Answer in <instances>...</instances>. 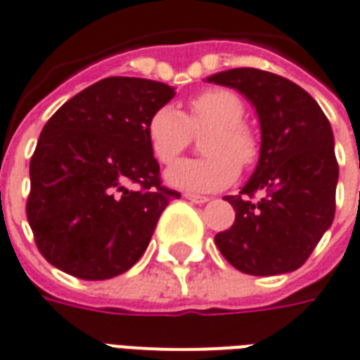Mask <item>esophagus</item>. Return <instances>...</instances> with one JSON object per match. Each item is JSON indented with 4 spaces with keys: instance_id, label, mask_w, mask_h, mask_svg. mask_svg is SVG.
<instances>
[{
    "instance_id": "obj_1",
    "label": "esophagus",
    "mask_w": 360,
    "mask_h": 360,
    "mask_svg": "<svg viewBox=\"0 0 360 360\" xmlns=\"http://www.w3.org/2000/svg\"><path fill=\"white\" fill-rule=\"evenodd\" d=\"M186 200L193 201V203H207L209 198L207 195H195V193H184Z\"/></svg>"
}]
</instances>
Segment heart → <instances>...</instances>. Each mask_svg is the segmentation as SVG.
<instances>
[{
    "instance_id": "obj_1",
    "label": "heart",
    "mask_w": 360,
    "mask_h": 360,
    "mask_svg": "<svg viewBox=\"0 0 360 360\" xmlns=\"http://www.w3.org/2000/svg\"><path fill=\"white\" fill-rule=\"evenodd\" d=\"M205 129L201 149L207 155L168 168V184L188 192H217L236 180L238 165L248 168L257 160L259 143L244 124V104L226 89L195 94L184 114L170 106L159 108L147 122V141L160 165H172L190 147L193 134Z\"/></svg>"
}]
</instances>
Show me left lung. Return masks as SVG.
<instances>
[{
  "mask_svg": "<svg viewBox=\"0 0 360 360\" xmlns=\"http://www.w3.org/2000/svg\"><path fill=\"white\" fill-rule=\"evenodd\" d=\"M207 81L240 91L262 127L256 172L238 195L225 198L236 219L217 234V248L242 274L295 271L335 215L339 167L330 122L304 89L269 71L236 68Z\"/></svg>",
  "mask_w": 360,
  "mask_h": 360,
  "instance_id": "obj_1",
  "label": "left lung"
}]
</instances>
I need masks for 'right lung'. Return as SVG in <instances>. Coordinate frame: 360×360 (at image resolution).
I'll return each mask as SVG.
<instances>
[{"label":"right lung","instance_id":"add662e5","mask_svg":"<svg viewBox=\"0 0 360 360\" xmlns=\"http://www.w3.org/2000/svg\"><path fill=\"white\" fill-rule=\"evenodd\" d=\"M172 86L106 77L46 122L30 159L27 219L40 254L65 274L103 281L149 246L160 213L180 198L160 182L147 122Z\"/></svg>","mask_w":360,"mask_h":360}]
</instances>
